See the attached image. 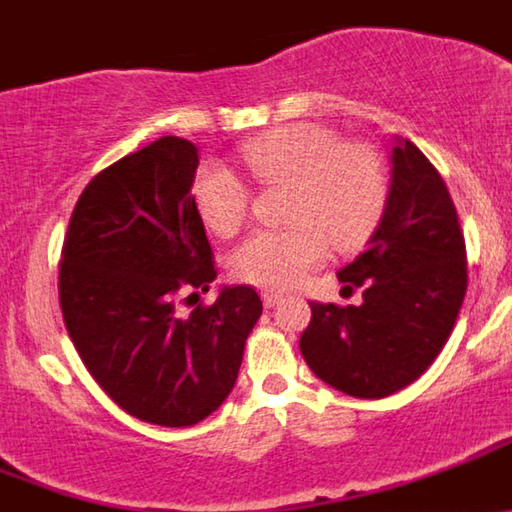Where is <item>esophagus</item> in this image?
Instances as JSON below:
<instances>
[{
  "label": "esophagus",
  "instance_id": "34e87169",
  "mask_svg": "<svg viewBox=\"0 0 512 512\" xmlns=\"http://www.w3.org/2000/svg\"><path fill=\"white\" fill-rule=\"evenodd\" d=\"M261 298H263V306H266V308L278 306V303L283 301L281 293H276V291H263V293H261Z\"/></svg>",
  "mask_w": 512,
  "mask_h": 512
}]
</instances>
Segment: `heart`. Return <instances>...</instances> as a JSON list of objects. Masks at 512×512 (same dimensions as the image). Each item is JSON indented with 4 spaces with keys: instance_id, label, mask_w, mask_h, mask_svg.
<instances>
[{
    "instance_id": "1",
    "label": "heart",
    "mask_w": 512,
    "mask_h": 512,
    "mask_svg": "<svg viewBox=\"0 0 512 512\" xmlns=\"http://www.w3.org/2000/svg\"><path fill=\"white\" fill-rule=\"evenodd\" d=\"M241 161L263 186L288 189L286 229L256 231L231 254L236 278L261 288H293L328 254L358 249L388 204V176L371 146L341 144L331 129L291 124L241 146ZM194 201L214 234L234 236L249 216V186L209 164L196 174Z\"/></svg>"
}]
</instances>
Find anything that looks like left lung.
<instances>
[{"label": "left lung", "instance_id": "left-lung-1", "mask_svg": "<svg viewBox=\"0 0 512 512\" xmlns=\"http://www.w3.org/2000/svg\"><path fill=\"white\" fill-rule=\"evenodd\" d=\"M391 191L368 249L338 271L361 306L311 301L301 353L323 383L353 398H386L428 371L455 326L468 263L458 211L413 141L391 149Z\"/></svg>", "mask_w": 512, "mask_h": 512}]
</instances>
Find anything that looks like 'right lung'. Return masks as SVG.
I'll use <instances>...</instances> for the list:
<instances>
[{
    "label": "right lung",
    "instance_id": "add662e5",
    "mask_svg": "<svg viewBox=\"0 0 512 512\" xmlns=\"http://www.w3.org/2000/svg\"><path fill=\"white\" fill-rule=\"evenodd\" d=\"M196 166L199 149L179 136L106 166L74 206L59 261V303L86 371L129 416L166 428L226 401L263 311L251 286L184 308L216 278Z\"/></svg>",
    "mask_w": 512,
    "mask_h": 512
}]
</instances>
